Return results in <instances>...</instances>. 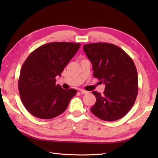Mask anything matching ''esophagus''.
Here are the masks:
<instances>
[{
  "label": "esophagus",
  "instance_id": "obj_1",
  "mask_svg": "<svg viewBox=\"0 0 158 158\" xmlns=\"http://www.w3.org/2000/svg\"><path fill=\"white\" fill-rule=\"evenodd\" d=\"M80 92H81V94H87L88 92V91H85V90L81 89V90H80Z\"/></svg>",
  "mask_w": 158,
  "mask_h": 158
}]
</instances>
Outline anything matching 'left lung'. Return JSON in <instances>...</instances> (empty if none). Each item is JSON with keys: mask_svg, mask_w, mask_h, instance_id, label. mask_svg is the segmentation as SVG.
Returning <instances> with one entry per match:
<instances>
[{"mask_svg": "<svg viewBox=\"0 0 158 158\" xmlns=\"http://www.w3.org/2000/svg\"><path fill=\"white\" fill-rule=\"evenodd\" d=\"M93 67V75L105 84L103 94L96 91L91 111L99 119L113 122L130 111L138 94V73L132 59L122 49L107 43L83 45Z\"/></svg>", "mask_w": 158, "mask_h": 158, "instance_id": "obj_1", "label": "left lung"}]
</instances>
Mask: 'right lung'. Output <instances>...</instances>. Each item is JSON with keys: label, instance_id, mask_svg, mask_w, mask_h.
Instances as JSON below:
<instances>
[{"label": "right lung", "instance_id": "1", "mask_svg": "<svg viewBox=\"0 0 158 158\" xmlns=\"http://www.w3.org/2000/svg\"><path fill=\"white\" fill-rule=\"evenodd\" d=\"M80 46L70 42L47 43L34 50L23 62L18 89L23 106L32 115L52 119L68 107L77 90L62 89L56 84V77L61 75Z\"/></svg>", "mask_w": 158, "mask_h": 158}]
</instances>
